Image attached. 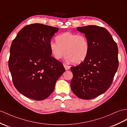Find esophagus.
Returning <instances> with one entry per match:
<instances>
[{"label":"esophagus","instance_id":"esophagus-1","mask_svg":"<svg viewBox=\"0 0 127 127\" xmlns=\"http://www.w3.org/2000/svg\"><path fill=\"white\" fill-rule=\"evenodd\" d=\"M64 68H65L66 70H68L70 68V66L67 65V64H64Z\"/></svg>","mask_w":127,"mask_h":127}]
</instances>
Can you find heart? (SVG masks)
Returning a JSON list of instances; mask_svg holds the SVG:
<instances>
[{
	"instance_id": "b5f03b06",
	"label": "heart",
	"mask_w": 127,
	"mask_h": 127,
	"mask_svg": "<svg viewBox=\"0 0 127 127\" xmlns=\"http://www.w3.org/2000/svg\"><path fill=\"white\" fill-rule=\"evenodd\" d=\"M56 41L49 42L51 53L56 60L61 59L65 54L67 61L79 64L88 56L89 45L84 35L64 32L56 37Z\"/></svg>"
}]
</instances>
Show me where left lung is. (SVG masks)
<instances>
[{"label":"left lung","instance_id":"8db88e82","mask_svg":"<svg viewBox=\"0 0 127 127\" xmlns=\"http://www.w3.org/2000/svg\"><path fill=\"white\" fill-rule=\"evenodd\" d=\"M87 38L89 51L85 60L71 67L73 76L70 87L76 96L84 100L95 98L110 87L119 67L118 47L108 31L89 25L77 27Z\"/></svg>","mask_w":127,"mask_h":127}]
</instances>
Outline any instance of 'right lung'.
Here are the masks:
<instances>
[{
	"instance_id": "1",
	"label": "right lung",
	"mask_w": 127,
	"mask_h": 127,
	"mask_svg": "<svg viewBox=\"0 0 127 127\" xmlns=\"http://www.w3.org/2000/svg\"><path fill=\"white\" fill-rule=\"evenodd\" d=\"M59 29L42 24L28 25L18 32L10 48L8 67L13 85L26 97L47 98L65 72L63 64L51 57L49 42Z\"/></svg>"
}]
</instances>
